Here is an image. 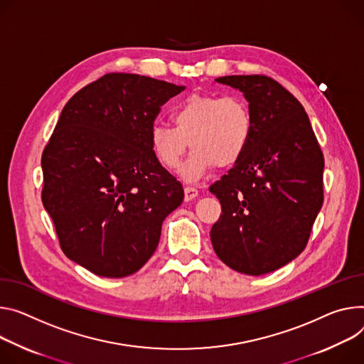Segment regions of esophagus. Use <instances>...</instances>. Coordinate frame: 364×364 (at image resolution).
I'll use <instances>...</instances> for the list:
<instances>
[{
  "instance_id": "obj_1",
  "label": "esophagus",
  "mask_w": 364,
  "mask_h": 364,
  "mask_svg": "<svg viewBox=\"0 0 364 364\" xmlns=\"http://www.w3.org/2000/svg\"><path fill=\"white\" fill-rule=\"evenodd\" d=\"M197 196H199V190H197L196 187H193V186H186V187H184V199H186L187 202L196 199Z\"/></svg>"
}]
</instances>
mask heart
I'll return each mask as SVG.
<instances>
[{"label":"heart","instance_id":"1","mask_svg":"<svg viewBox=\"0 0 364 364\" xmlns=\"http://www.w3.org/2000/svg\"><path fill=\"white\" fill-rule=\"evenodd\" d=\"M174 127L155 122L149 129V145L165 170L176 171L188 144L193 152L180 170L186 181H197L216 165L229 168L248 151L254 117L241 95L190 94L171 112Z\"/></svg>","mask_w":364,"mask_h":364}]
</instances>
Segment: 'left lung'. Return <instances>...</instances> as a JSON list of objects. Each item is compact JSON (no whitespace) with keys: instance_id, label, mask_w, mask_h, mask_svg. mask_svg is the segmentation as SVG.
Returning a JSON list of instances; mask_svg holds the SVG:
<instances>
[{"instance_id":"8db88e82","label":"left lung","mask_w":364,"mask_h":364,"mask_svg":"<svg viewBox=\"0 0 364 364\" xmlns=\"http://www.w3.org/2000/svg\"><path fill=\"white\" fill-rule=\"evenodd\" d=\"M216 81L244 92L254 134L242 159L209 188L222 206L212 245L232 270L266 274L309 241L323 203V155L304 106L280 82L267 75Z\"/></svg>"}]
</instances>
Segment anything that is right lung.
I'll use <instances>...</instances> for the list:
<instances>
[{
	"label": "right lung",
	"instance_id": "add662e5",
	"mask_svg": "<svg viewBox=\"0 0 364 364\" xmlns=\"http://www.w3.org/2000/svg\"><path fill=\"white\" fill-rule=\"evenodd\" d=\"M181 91L144 75L106 74L70 98L43 149L42 202L59 245L97 276L136 273L183 202V186L149 145L161 106Z\"/></svg>",
	"mask_w": 364,
	"mask_h": 364
}]
</instances>
